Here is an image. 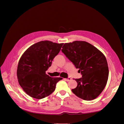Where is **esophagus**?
<instances>
[{
	"label": "esophagus",
	"mask_w": 124,
	"mask_h": 124,
	"mask_svg": "<svg viewBox=\"0 0 124 124\" xmlns=\"http://www.w3.org/2000/svg\"><path fill=\"white\" fill-rule=\"evenodd\" d=\"M71 80V78L70 77L68 78H66V80L67 81H70Z\"/></svg>",
	"instance_id": "34e87169"
}]
</instances>
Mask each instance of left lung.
<instances>
[{
  "instance_id": "obj_1",
  "label": "left lung",
  "mask_w": 124,
  "mask_h": 124,
  "mask_svg": "<svg viewBox=\"0 0 124 124\" xmlns=\"http://www.w3.org/2000/svg\"><path fill=\"white\" fill-rule=\"evenodd\" d=\"M62 51L82 75L75 79L78 85L72 92L85 100L95 99L103 91L108 77V68L104 54L86 41L65 43Z\"/></svg>"
}]
</instances>
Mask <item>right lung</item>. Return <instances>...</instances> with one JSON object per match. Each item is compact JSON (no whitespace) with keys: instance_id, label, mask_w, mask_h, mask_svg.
<instances>
[{"instance_id":"right-lung-1","label":"right lung","mask_w":124,"mask_h":124,"mask_svg":"<svg viewBox=\"0 0 124 124\" xmlns=\"http://www.w3.org/2000/svg\"><path fill=\"white\" fill-rule=\"evenodd\" d=\"M63 43L41 41L32 45L23 53L18 63L17 77L23 91L40 99L51 95L62 78H52L46 71L51 66Z\"/></svg>"}]
</instances>
